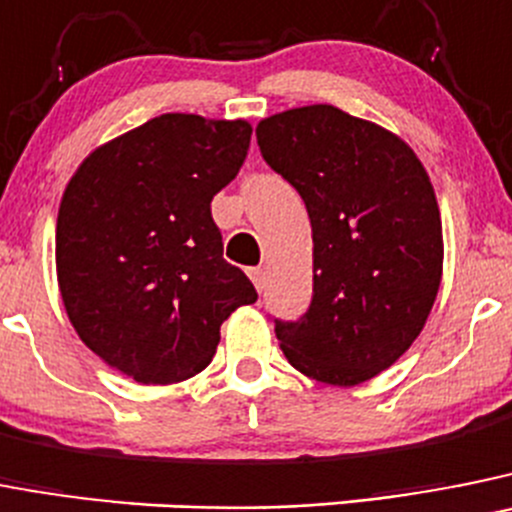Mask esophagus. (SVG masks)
Instances as JSON below:
<instances>
[{
	"label": "esophagus",
	"mask_w": 512,
	"mask_h": 512,
	"mask_svg": "<svg viewBox=\"0 0 512 512\" xmlns=\"http://www.w3.org/2000/svg\"><path fill=\"white\" fill-rule=\"evenodd\" d=\"M248 276H251L253 287L261 292V289H264V284H266V271L261 269V266H253V269H248Z\"/></svg>",
	"instance_id": "1"
}]
</instances>
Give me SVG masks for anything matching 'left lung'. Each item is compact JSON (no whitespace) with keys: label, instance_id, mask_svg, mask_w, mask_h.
Masks as SVG:
<instances>
[{"label":"left lung","instance_id":"left-lung-1","mask_svg":"<svg viewBox=\"0 0 512 512\" xmlns=\"http://www.w3.org/2000/svg\"><path fill=\"white\" fill-rule=\"evenodd\" d=\"M261 154L312 223V304L276 320L289 363L330 386L391 368L424 330L442 284L437 195L414 149L330 103L261 119Z\"/></svg>","mask_w":512,"mask_h":512}]
</instances>
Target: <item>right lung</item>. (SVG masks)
<instances>
[{"label": "right lung", "instance_id": "add662e5", "mask_svg": "<svg viewBox=\"0 0 512 512\" xmlns=\"http://www.w3.org/2000/svg\"><path fill=\"white\" fill-rule=\"evenodd\" d=\"M243 119L162 114L93 149L55 228L65 312L86 348L144 386L198 375L256 289L223 259L210 200L241 170Z\"/></svg>", "mask_w": 512, "mask_h": 512}]
</instances>
